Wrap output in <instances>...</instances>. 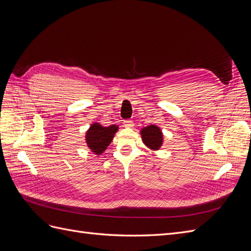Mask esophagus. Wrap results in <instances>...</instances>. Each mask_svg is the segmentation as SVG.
<instances>
[{"label": "esophagus", "instance_id": "1", "mask_svg": "<svg viewBox=\"0 0 251 251\" xmlns=\"http://www.w3.org/2000/svg\"><path fill=\"white\" fill-rule=\"evenodd\" d=\"M124 126H126V127H132L134 125H133V120H131V119H126V120H125L124 121Z\"/></svg>", "mask_w": 251, "mask_h": 251}]
</instances>
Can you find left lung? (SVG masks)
I'll list each match as a JSON object with an SVG mask.
<instances>
[{"label":"left lung","mask_w":251,"mask_h":251,"mask_svg":"<svg viewBox=\"0 0 251 251\" xmlns=\"http://www.w3.org/2000/svg\"><path fill=\"white\" fill-rule=\"evenodd\" d=\"M141 136L143 142L153 150H158L162 144V133L156 126H149L142 128Z\"/></svg>","instance_id":"left-lung-1"}]
</instances>
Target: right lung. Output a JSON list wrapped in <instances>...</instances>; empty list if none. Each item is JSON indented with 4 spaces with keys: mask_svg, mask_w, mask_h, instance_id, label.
Masks as SVG:
<instances>
[{
    "mask_svg": "<svg viewBox=\"0 0 251 251\" xmlns=\"http://www.w3.org/2000/svg\"><path fill=\"white\" fill-rule=\"evenodd\" d=\"M117 128V126H102L98 124L92 125L86 136L88 147L95 154L100 155L111 143Z\"/></svg>",
    "mask_w": 251,
    "mask_h": 251,
    "instance_id": "add662e5",
    "label": "right lung"
}]
</instances>
